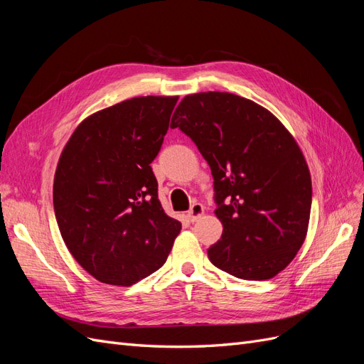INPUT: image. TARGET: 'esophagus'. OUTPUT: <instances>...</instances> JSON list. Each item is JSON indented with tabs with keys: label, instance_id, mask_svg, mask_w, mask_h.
I'll return each mask as SVG.
<instances>
[{
	"label": "esophagus",
	"instance_id": "esophagus-1",
	"mask_svg": "<svg viewBox=\"0 0 364 364\" xmlns=\"http://www.w3.org/2000/svg\"><path fill=\"white\" fill-rule=\"evenodd\" d=\"M203 214H205L203 205L193 203V206L190 208V211H188V214H186V217H188L190 222H197V220H199Z\"/></svg>",
	"mask_w": 364,
	"mask_h": 364
}]
</instances>
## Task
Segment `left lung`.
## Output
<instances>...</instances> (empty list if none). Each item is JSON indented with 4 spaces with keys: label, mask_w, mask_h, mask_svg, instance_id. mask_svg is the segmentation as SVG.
<instances>
[{
    "label": "left lung",
    "mask_w": 364,
    "mask_h": 364,
    "mask_svg": "<svg viewBox=\"0 0 364 364\" xmlns=\"http://www.w3.org/2000/svg\"><path fill=\"white\" fill-rule=\"evenodd\" d=\"M171 127L211 167L223 234L209 259L240 279L277 277L304 245L311 211V176L293 135L266 107L218 91L185 95Z\"/></svg>",
    "instance_id": "obj_1"
}]
</instances>
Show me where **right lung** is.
Here are the masks:
<instances>
[{"mask_svg":"<svg viewBox=\"0 0 364 364\" xmlns=\"http://www.w3.org/2000/svg\"><path fill=\"white\" fill-rule=\"evenodd\" d=\"M173 97H135L75 127L58 162L54 214L74 259L97 281L135 284L167 261L182 225L164 213L150 164L168 130Z\"/></svg>","mask_w":364,"mask_h":364,"instance_id":"1","label":"right lung"}]
</instances>
